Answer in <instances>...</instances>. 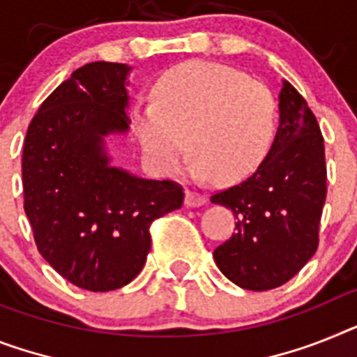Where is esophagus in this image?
<instances>
[{"label": "esophagus", "mask_w": 357, "mask_h": 357, "mask_svg": "<svg viewBox=\"0 0 357 357\" xmlns=\"http://www.w3.org/2000/svg\"><path fill=\"white\" fill-rule=\"evenodd\" d=\"M206 202V196L197 190H187L185 194V205L187 206H202Z\"/></svg>", "instance_id": "esophagus-1"}]
</instances>
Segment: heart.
Returning <instances> with one entry per match:
<instances>
[{
  "label": "heart",
  "instance_id": "1",
  "mask_svg": "<svg viewBox=\"0 0 357 357\" xmlns=\"http://www.w3.org/2000/svg\"><path fill=\"white\" fill-rule=\"evenodd\" d=\"M132 127L146 158L172 172L185 155L192 170L220 183L247 178L265 160L275 130V103L263 83L220 63L188 61L154 85V103H137Z\"/></svg>",
  "mask_w": 357,
  "mask_h": 357
}]
</instances>
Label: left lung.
Instances as JSON below:
<instances>
[{
	"label": "left lung",
	"instance_id": "left-lung-1",
	"mask_svg": "<svg viewBox=\"0 0 357 357\" xmlns=\"http://www.w3.org/2000/svg\"><path fill=\"white\" fill-rule=\"evenodd\" d=\"M326 197L325 145L316 116L289 82L280 92V127L256 172L215 192L232 211L236 232L214 250V261L245 290H271L294 278L319 243Z\"/></svg>",
	"mask_w": 357,
	"mask_h": 357
}]
</instances>
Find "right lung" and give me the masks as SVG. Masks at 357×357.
<instances>
[{
    "label": "right lung",
    "mask_w": 357,
    "mask_h": 357,
    "mask_svg": "<svg viewBox=\"0 0 357 357\" xmlns=\"http://www.w3.org/2000/svg\"><path fill=\"white\" fill-rule=\"evenodd\" d=\"M123 63H86L41 103L23 145L25 214L54 271L92 292L142 272L152 221L183 205V187L110 165L105 136L128 130Z\"/></svg>",
    "instance_id": "add662e5"
}]
</instances>
